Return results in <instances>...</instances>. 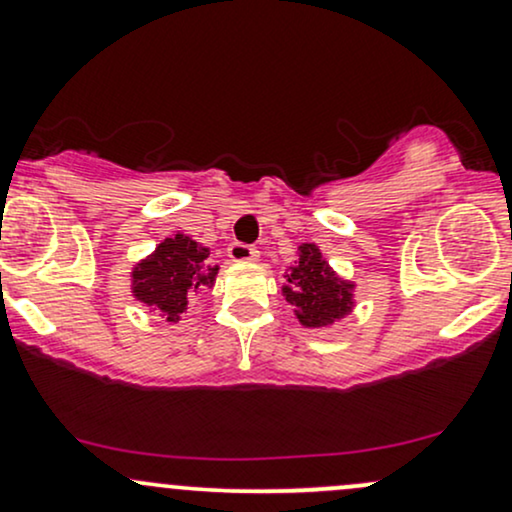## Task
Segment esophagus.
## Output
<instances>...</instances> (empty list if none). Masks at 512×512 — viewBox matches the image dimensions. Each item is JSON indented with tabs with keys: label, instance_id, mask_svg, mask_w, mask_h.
<instances>
[{
	"label": "esophagus",
	"instance_id": "1",
	"mask_svg": "<svg viewBox=\"0 0 512 512\" xmlns=\"http://www.w3.org/2000/svg\"><path fill=\"white\" fill-rule=\"evenodd\" d=\"M228 257H231L233 262H257L260 260V250L252 248V245L231 243L228 245Z\"/></svg>",
	"mask_w": 512,
	"mask_h": 512
}]
</instances>
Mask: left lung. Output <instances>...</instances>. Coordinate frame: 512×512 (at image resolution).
I'll return each instance as SVG.
<instances>
[{"instance_id":"obj_1","label":"left lung","mask_w":512,"mask_h":512,"mask_svg":"<svg viewBox=\"0 0 512 512\" xmlns=\"http://www.w3.org/2000/svg\"><path fill=\"white\" fill-rule=\"evenodd\" d=\"M286 284L281 286L293 315L308 330H325L337 325L354 310L356 281L344 279L330 267L315 243L298 245V260L286 267Z\"/></svg>"}]
</instances>
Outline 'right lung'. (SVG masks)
<instances>
[{
  "instance_id": "right-lung-1",
  "label": "right lung",
  "mask_w": 512,
  "mask_h": 512,
  "mask_svg": "<svg viewBox=\"0 0 512 512\" xmlns=\"http://www.w3.org/2000/svg\"><path fill=\"white\" fill-rule=\"evenodd\" d=\"M209 252L207 245L185 233L163 238L129 272L132 296L146 308L166 315V322H178L192 298L214 286L219 264H209Z\"/></svg>"
}]
</instances>
